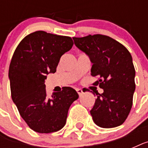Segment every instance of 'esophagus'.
Wrapping results in <instances>:
<instances>
[{
    "mask_svg": "<svg viewBox=\"0 0 148 148\" xmlns=\"http://www.w3.org/2000/svg\"><path fill=\"white\" fill-rule=\"evenodd\" d=\"M76 90L77 92V94L79 95V96H81V95H83V90H81V89H80V88H77Z\"/></svg>",
    "mask_w": 148,
    "mask_h": 148,
    "instance_id": "obj_1",
    "label": "esophagus"
}]
</instances>
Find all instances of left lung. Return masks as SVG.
Here are the masks:
<instances>
[{
	"mask_svg": "<svg viewBox=\"0 0 148 148\" xmlns=\"http://www.w3.org/2000/svg\"><path fill=\"white\" fill-rule=\"evenodd\" d=\"M73 39L93 64L91 75L99 77L94 84L103 90L101 95L96 94L97 97L90 111L93 121L103 128L121 125L131 111L135 90V69L131 53L108 36L90 34Z\"/></svg>",
	"mask_w": 148,
	"mask_h": 148,
	"instance_id": "left-lung-1",
	"label": "left lung"
}]
</instances>
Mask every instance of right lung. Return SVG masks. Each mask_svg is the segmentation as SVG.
I'll list each match as a JSON object with an SVG mask.
<instances>
[{"mask_svg":"<svg viewBox=\"0 0 148 148\" xmlns=\"http://www.w3.org/2000/svg\"><path fill=\"white\" fill-rule=\"evenodd\" d=\"M73 45L70 37L38 31L27 35L13 54L8 73L11 97L22 118L36 132L63 128L70 106L78 98L70 87L49 97L45 84L47 74L55 73L60 57Z\"/></svg>","mask_w":148,"mask_h":148,"instance_id":"add662e5","label":"right lung"}]
</instances>
